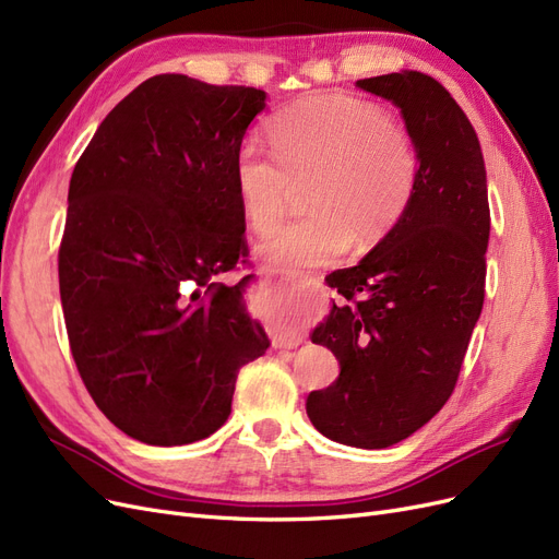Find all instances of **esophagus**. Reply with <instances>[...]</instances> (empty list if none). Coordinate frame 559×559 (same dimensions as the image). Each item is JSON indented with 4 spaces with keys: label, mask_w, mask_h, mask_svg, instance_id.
Instances as JSON below:
<instances>
[{
    "label": "esophagus",
    "mask_w": 559,
    "mask_h": 559,
    "mask_svg": "<svg viewBox=\"0 0 559 559\" xmlns=\"http://www.w3.org/2000/svg\"><path fill=\"white\" fill-rule=\"evenodd\" d=\"M272 274L274 276H281L283 281H293L295 278V274L293 272H285V269H272ZM299 341V338H297ZM290 346H295V344H290Z\"/></svg>",
    "instance_id": "1"
}]
</instances>
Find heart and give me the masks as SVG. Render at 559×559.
I'll return each mask as SVG.
<instances>
[{
    "instance_id": "obj_1",
    "label": "heart",
    "mask_w": 559,
    "mask_h": 559,
    "mask_svg": "<svg viewBox=\"0 0 559 559\" xmlns=\"http://www.w3.org/2000/svg\"><path fill=\"white\" fill-rule=\"evenodd\" d=\"M274 155L243 141L234 181L250 229L264 234L285 211L293 181L311 178L304 218L281 225L260 246L278 269L320 266L357 241H373L400 221L418 183L420 159L411 136L373 102L330 95L276 116Z\"/></svg>"
}]
</instances>
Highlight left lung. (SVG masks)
Segmentation results:
<instances>
[{"mask_svg":"<svg viewBox=\"0 0 559 559\" xmlns=\"http://www.w3.org/2000/svg\"><path fill=\"white\" fill-rule=\"evenodd\" d=\"M355 85L402 111L420 169L400 221L330 276L346 301L311 341L341 371L306 413L322 437L378 450L418 431L455 390L483 309L490 206L476 130L439 81L402 71Z\"/></svg>","mask_w":559,"mask_h":559,"instance_id":"left-lung-1","label":"left lung"}]
</instances>
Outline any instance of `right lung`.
<instances>
[{
    "label": "right lung",
    "instance_id": "obj_1",
    "mask_svg": "<svg viewBox=\"0 0 559 559\" xmlns=\"http://www.w3.org/2000/svg\"><path fill=\"white\" fill-rule=\"evenodd\" d=\"M266 93L183 74L143 81L102 120L69 181L60 299L99 411L148 445L221 429L237 373L269 348L243 293L234 159Z\"/></svg>",
    "mask_w": 559,
    "mask_h": 559
}]
</instances>
